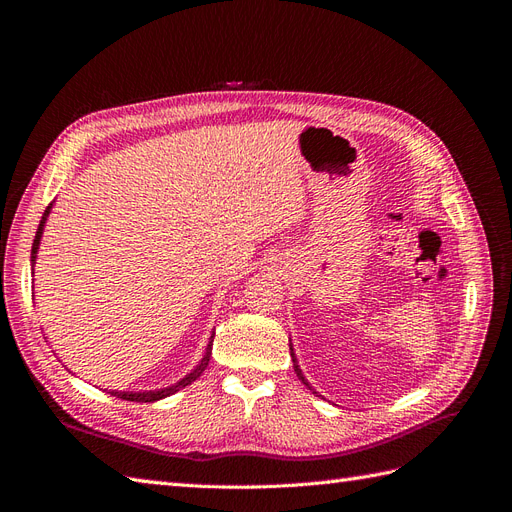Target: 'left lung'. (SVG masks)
Wrapping results in <instances>:
<instances>
[{"instance_id": "1", "label": "left lung", "mask_w": 512, "mask_h": 512, "mask_svg": "<svg viewBox=\"0 0 512 512\" xmlns=\"http://www.w3.org/2000/svg\"><path fill=\"white\" fill-rule=\"evenodd\" d=\"M290 356H292V367H294V374H297V376H299V380H301V382L307 386V389L316 395V391L312 389V386H309V382H307V380H305V376H303V371H301V367H299V363H297V356H294V348H292V344H290Z\"/></svg>"}]
</instances>
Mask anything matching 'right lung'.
<instances>
[{
  "instance_id": "1",
  "label": "right lung",
  "mask_w": 512,
  "mask_h": 512,
  "mask_svg": "<svg viewBox=\"0 0 512 512\" xmlns=\"http://www.w3.org/2000/svg\"><path fill=\"white\" fill-rule=\"evenodd\" d=\"M51 209H53V203H51L49 207H46V211H44V215H42V220H40V226H38V230H36V239H34V245H32V267L36 265L38 250H40V239H42V232H44V224H46V218H49ZM211 346H213V335H211V339H209L207 350H205V356H203V359H200V363L190 371L188 376L181 378V380H179V382H175L173 386H166V389H158V391H108V393L115 395V397H119V399H126V401H138V404H149V401H158V399L170 397L173 393H177V391L185 389V386L192 384L200 374H203V371H205V369H207V365H209Z\"/></svg>"
}]
</instances>
